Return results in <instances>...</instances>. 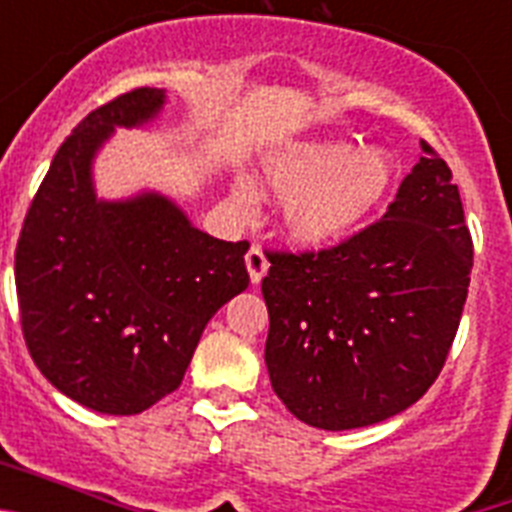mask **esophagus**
<instances>
[{
  "label": "esophagus",
  "instance_id": "34e87169",
  "mask_svg": "<svg viewBox=\"0 0 512 512\" xmlns=\"http://www.w3.org/2000/svg\"><path fill=\"white\" fill-rule=\"evenodd\" d=\"M246 269L248 277H251V284H259L264 279L266 269H269V261H266L264 251L259 246H251V251L246 253Z\"/></svg>",
  "mask_w": 512,
  "mask_h": 512
}]
</instances>
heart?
I'll return each instance as SVG.
<instances>
[{"mask_svg": "<svg viewBox=\"0 0 512 512\" xmlns=\"http://www.w3.org/2000/svg\"><path fill=\"white\" fill-rule=\"evenodd\" d=\"M395 171V158L382 146L307 140L266 158L261 182L284 197L282 225L297 246L330 248L374 215Z\"/></svg>", "mask_w": 512, "mask_h": 512, "instance_id": "1", "label": "heart"}]
</instances>
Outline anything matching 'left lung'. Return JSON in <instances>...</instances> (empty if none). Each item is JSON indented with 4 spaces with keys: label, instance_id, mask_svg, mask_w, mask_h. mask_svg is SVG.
Returning <instances> with one entry per match:
<instances>
[{
    "label": "left lung",
    "instance_id": "obj_1",
    "mask_svg": "<svg viewBox=\"0 0 512 512\" xmlns=\"http://www.w3.org/2000/svg\"><path fill=\"white\" fill-rule=\"evenodd\" d=\"M420 148L382 220L318 253H266V369L312 428L351 431L408 410L449 356L472 235L451 169Z\"/></svg>",
    "mask_w": 512,
    "mask_h": 512
}]
</instances>
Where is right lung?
I'll return each mask as SVG.
<instances>
[{
  "label": "right lung",
  "mask_w": 512,
  "mask_h": 512,
  "mask_svg": "<svg viewBox=\"0 0 512 512\" xmlns=\"http://www.w3.org/2000/svg\"><path fill=\"white\" fill-rule=\"evenodd\" d=\"M140 87L89 112L53 156L15 251L22 336L43 377L104 415H138L182 384L202 330L248 287V241H217L158 192L99 200L115 128L161 112Z\"/></svg>",
  "instance_id": "1"
}]
</instances>
